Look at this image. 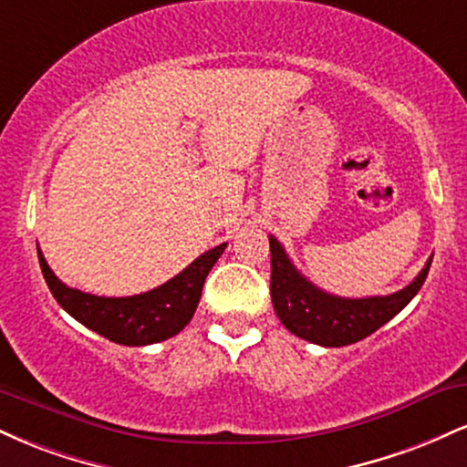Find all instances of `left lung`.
I'll list each match as a JSON object with an SVG mask.
<instances>
[{
  "label": "left lung",
  "instance_id": "8db88e82",
  "mask_svg": "<svg viewBox=\"0 0 467 467\" xmlns=\"http://www.w3.org/2000/svg\"><path fill=\"white\" fill-rule=\"evenodd\" d=\"M270 294L276 316L294 336L320 347L353 345L387 325L415 298L432 264L428 259L415 281L389 296L342 298L309 283L275 237H270Z\"/></svg>",
  "mask_w": 467,
  "mask_h": 467
}]
</instances>
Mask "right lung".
Returning a JSON list of instances; mask_svg holds the SVG:
<instances>
[{"label": "right lung", "instance_id": "1", "mask_svg": "<svg viewBox=\"0 0 467 467\" xmlns=\"http://www.w3.org/2000/svg\"><path fill=\"white\" fill-rule=\"evenodd\" d=\"M226 245L228 244H222L203 252L186 270L166 281L164 285L151 292L136 294V296L120 298L94 296V294L67 287L50 270L41 250L36 248V252H39V265L52 296L72 318L118 345L144 347L180 334L191 323L202 298L203 281L219 256L223 254Z\"/></svg>", "mask_w": 467, "mask_h": 467}]
</instances>
